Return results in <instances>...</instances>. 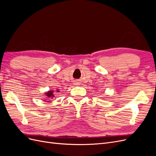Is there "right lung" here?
Returning a JSON list of instances; mask_svg holds the SVG:
<instances>
[{"instance_id": "1", "label": "right lung", "mask_w": 156, "mask_h": 156, "mask_svg": "<svg viewBox=\"0 0 156 156\" xmlns=\"http://www.w3.org/2000/svg\"><path fill=\"white\" fill-rule=\"evenodd\" d=\"M57 92H59L57 90ZM46 96H48L47 98H51V97H54V92L53 90H50L46 93Z\"/></svg>"}]
</instances>
